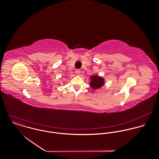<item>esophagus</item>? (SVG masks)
<instances>
[{"instance_id": "esophagus-1", "label": "esophagus", "mask_w": 159, "mask_h": 159, "mask_svg": "<svg viewBox=\"0 0 159 159\" xmlns=\"http://www.w3.org/2000/svg\"><path fill=\"white\" fill-rule=\"evenodd\" d=\"M81 71L80 69H76V73L77 75H80L81 74Z\"/></svg>"}]
</instances>
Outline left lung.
Listing matches in <instances>:
<instances>
[{
    "mask_svg": "<svg viewBox=\"0 0 159 159\" xmlns=\"http://www.w3.org/2000/svg\"><path fill=\"white\" fill-rule=\"evenodd\" d=\"M91 81L90 82V84L92 89H99L103 85L104 80L102 78L94 75L91 76Z\"/></svg>",
    "mask_w": 159,
    "mask_h": 159,
    "instance_id": "obj_1",
    "label": "left lung"
}]
</instances>
